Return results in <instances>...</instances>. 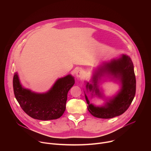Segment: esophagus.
I'll return each mask as SVG.
<instances>
[{"mask_svg": "<svg viewBox=\"0 0 151 151\" xmlns=\"http://www.w3.org/2000/svg\"><path fill=\"white\" fill-rule=\"evenodd\" d=\"M76 75V76H77L78 78H83V77L84 76L85 73H84V72H83L82 70L79 69V70H78L77 71Z\"/></svg>", "mask_w": 151, "mask_h": 151, "instance_id": "esophagus-1", "label": "esophagus"}]
</instances>
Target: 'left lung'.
I'll return each mask as SVG.
<instances>
[{
    "instance_id": "8db88e82",
    "label": "left lung",
    "mask_w": 151,
    "mask_h": 151,
    "mask_svg": "<svg viewBox=\"0 0 151 151\" xmlns=\"http://www.w3.org/2000/svg\"><path fill=\"white\" fill-rule=\"evenodd\" d=\"M107 73L119 78L122 82V88L118 94L103 107H96L90 104L85 94V99L88 104V110L95 117L99 118H112L124 113L130 106L136 94V80L134 71V66L131 58L122 55L117 60H114L109 63H106L99 68L94 75V86L87 83V88L95 91L99 95L97 81L99 76L102 73Z\"/></svg>"
}]
</instances>
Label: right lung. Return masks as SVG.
<instances>
[{
    "instance_id": "right-lung-1",
    "label": "right lung",
    "mask_w": 151,
    "mask_h": 151,
    "mask_svg": "<svg viewBox=\"0 0 151 151\" xmlns=\"http://www.w3.org/2000/svg\"><path fill=\"white\" fill-rule=\"evenodd\" d=\"M75 83L71 75L58 79L47 93L37 94L23 88L17 73L13 78L15 97L22 109L30 117L39 120L59 118L66 109L68 93Z\"/></svg>"
}]
</instances>
